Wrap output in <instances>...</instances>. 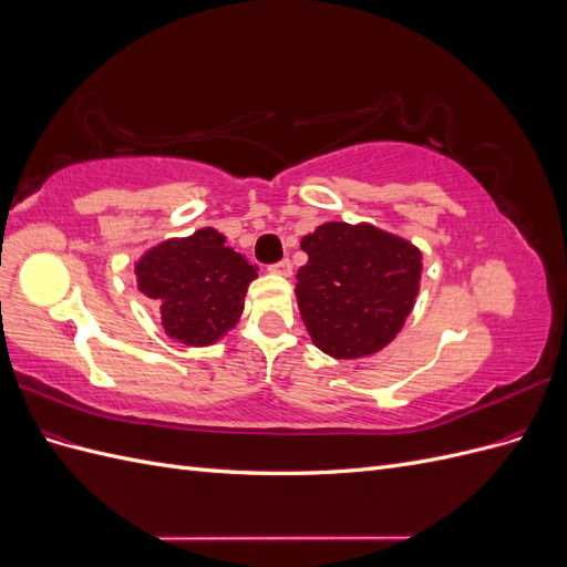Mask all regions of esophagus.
I'll return each mask as SVG.
<instances>
[{
    "instance_id": "1",
    "label": "esophagus",
    "mask_w": 567,
    "mask_h": 567,
    "mask_svg": "<svg viewBox=\"0 0 567 567\" xmlns=\"http://www.w3.org/2000/svg\"><path fill=\"white\" fill-rule=\"evenodd\" d=\"M269 271L271 274H279V277H290V271H293V265H290V260H279L269 265Z\"/></svg>"
}]
</instances>
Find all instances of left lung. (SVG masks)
<instances>
[{
    "instance_id": "obj_1",
    "label": "left lung",
    "mask_w": 567,
    "mask_h": 567,
    "mask_svg": "<svg viewBox=\"0 0 567 567\" xmlns=\"http://www.w3.org/2000/svg\"><path fill=\"white\" fill-rule=\"evenodd\" d=\"M300 317L315 346L336 359L383 350L400 333L421 281V250L371 225L326 221L300 241Z\"/></svg>"
}]
</instances>
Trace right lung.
<instances>
[{"label": "right lung", "instance_id": "add662e5", "mask_svg": "<svg viewBox=\"0 0 567 567\" xmlns=\"http://www.w3.org/2000/svg\"><path fill=\"white\" fill-rule=\"evenodd\" d=\"M144 296L161 307L163 329L184 346H213L241 319L257 267L205 227L169 238L142 255L134 267Z\"/></svg>", "mask_w": 567, "mask_h": 567}]
</instances>
